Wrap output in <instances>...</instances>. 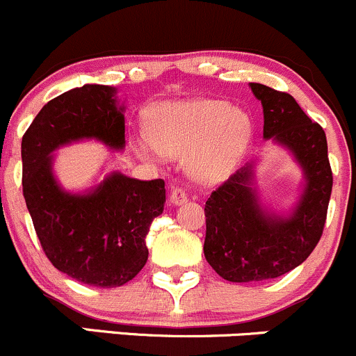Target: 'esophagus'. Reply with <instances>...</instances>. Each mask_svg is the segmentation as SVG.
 I'll use <instances>...</instances> for the list:
<instances>
[{"instance_id":"34e87169","label":"esophagus","mask_w":356,"mask_h":356,"mask_svg":"<svg viewBox=\"0 0 356 356\" xmlns=\"http://www.w3.org/2000/svg\"><path fill=\"white\" fill-rule=\"evenodd\" d=\"M170 201L174 204H184L188 201V194L182 188H174L170 191Z\"/></svg>"}]
</instances>
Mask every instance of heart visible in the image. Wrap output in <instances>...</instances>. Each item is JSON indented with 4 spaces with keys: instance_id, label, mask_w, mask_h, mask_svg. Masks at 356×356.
I'll return each instance as SVG.
<instances>
[{
    "instance_id": "heart-1",
    "label": "heart",
    "mask_w": 356,
    "mask_h": 356,
    "mask_svg": "<svg viewBox=\"0 0 356 356\" xmlns=\"http://www.w3.org/2000/svg\"><path fill=\"white\" fill-rule=\"evenodd\" d=\"M145 155H184L191 177L220 182L232 174L252 134L250 118L225 100L193 99L162 104L148 115Z\"/></svg>"
}]
</instances>
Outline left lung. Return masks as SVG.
I'll return each mask as SVG.
<instances>
[{"mask_svg": "<svg viewBox=\"0 0 356 356\" xmlns=\"http://www.w3.org/2000/svg\"><path fill=\"white\" fill-rule=\"evenodd\" d=\"M264 112V138L291 149L307 186L290 218L263 211L257 203L252 165L242 167L211 193L204 207V257L234 283L278 278L302 264L316 249L326 223L332 170L326 133L286 92L250 83Z\"/></svg>", "mask_w": 356, "mask_h": 356, "instance_id": "8db88e82", "label": "left lung"}]
</instances>
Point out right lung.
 <instances>
[{
	"instance_id": "right-lung-1",
	"label": "right lung",
	"mask_w": 356,
	"mask_h": 356,
	"mask_svg": "<svg viewBox=\"0 0 356 356\" xmlns=\"http://www.w3.org/2000/svg\"><path fill=\"white\" fill-rule=\"evenodd\" d=\"M115 90L83 85L49 100L22 138V186L33 228L52 266L90 286L133 280L148 259L147 238L165 203L163 179L112 174L88 194H68L52 175L51 153L81 138L124 147Z\"/></svg>"
}]
</instances>
